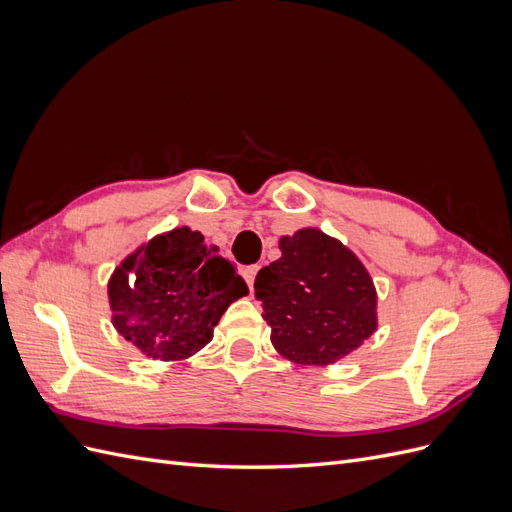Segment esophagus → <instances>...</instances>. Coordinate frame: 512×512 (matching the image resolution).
I'll return each mask as SVG.
<instances>
[{
  "label": "esophagus",
  "instance_id": "obj_1",
  "mask_svg": "<svg viewBox=\"0 0 512 512\" xmlns=\"http://www.w3.org/2000/svg\"><path fill=\"white\" fill-rule=\"evenodd\" d=\"M258 265H252V267H245L243 269V277H245V282H247V286H250V290H254V277H256V273H258Z\"/></svg>",
  "mask_w": 512,
  "mask_h": 512
}]
</instances>
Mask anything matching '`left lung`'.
I'll list each match as a JSON object with an SVG mask.
<instances>
[{
	"label": "left lung",
	"instance_id": "left-lung-1",
	"mask_svg": "<svg viewBox=\"0 0 512 512\" xmlns=\"http://www.w3.org/2000/svg\"><path fill=\"white\" fill-rule=\"evenodd\" d=\"M280 252L258 271L254 290L284 359L333 365L376 333L374 280L342 241L301 228L280 239Z\"/></svg>",
	"mask_w": 512,
	"mask_h": 512
}]
</instances>
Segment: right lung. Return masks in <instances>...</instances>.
<instances>
[{"instance_id": "1", "label": "right lung", "mask_w": 512, "mask_h": 512, "mask_svg": "<svg viewBox=\"0 0 512 512\" xmlns=\"http://www.w3.org/2000/svg\"><path fill=\"white\" fill-rule=\"evenodd\" d=\"M106 288L113 327L153 361L203 350L228 305L250 292L235 265L188 226L138 245Z\"/></svg>"}]
</instances>
